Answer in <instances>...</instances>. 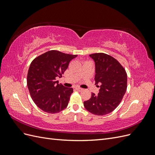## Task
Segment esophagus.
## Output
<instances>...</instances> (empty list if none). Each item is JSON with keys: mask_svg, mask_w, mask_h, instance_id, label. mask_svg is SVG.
<instances>
[{"mask_svg": "<svg viewBox=\"0 0 155 155\" xmlns=\"http://www.w3.org/2000/svg\"><path fill=\"white\" fill-rule=\"evenodd\" d=\"M76 90L78 91H79V92H81V91H83V89L81 88H79V87H76Z\"/></svg>", "mask_w": 155, "mask_h": 155, "instance_id": "obj_1", "label": "esophagus"}]
</instances>
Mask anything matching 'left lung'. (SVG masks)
I'll return each instance as SVG.
<instances>
[{
  "instance_id": "1",
  "label": "left lung",
  "mask_w": 155,
  "mask_h": 155,
  "mask_svg": "<svg viewBox=\"0 0 155 155\" xmlns=\"http://www.w3.org/2000/svg\"><path fill=\"white\" fill-rule=\"evenodd\" d=\"M89 56L95 62V84H100V89L97 95L92 93L83 105L93 114L105 115L113 111L122 100L127 87V76L124 68L112 56L104 53Z\"/></svg>"
}]
</instances>
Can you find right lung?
Masks as SVG:
<instances>
[{"instance_id": "1", "label": "right lung", "mask_w": 155, "mask_h": 155, "mask_svg": "<svg viewBox=\"0 0 155 155\" xmlns=\"http://www.w3.org/2000/svg\"><path fill=\"white\" fill-rule=\"evenodd\" d=\"M77 56L50 50L32 61L28 72L27 85L33 101L39 109L55 114L68 106L73 88L59 84L57 79L62 77L70 61Z\"/></svg>"}]
</instances>
